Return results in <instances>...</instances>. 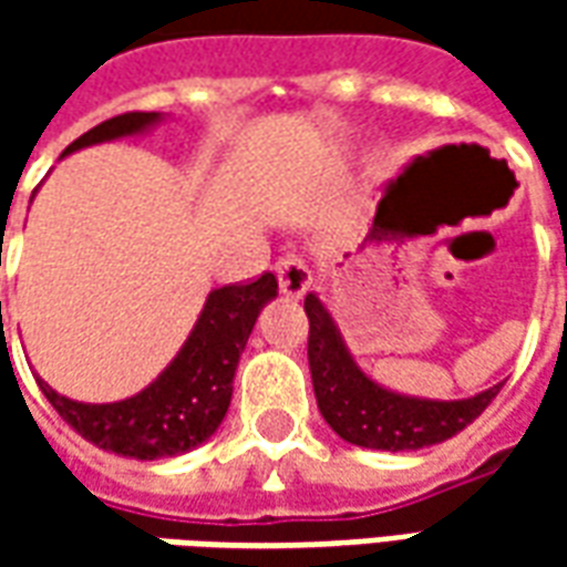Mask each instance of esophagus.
Returning a JSON list of instances; mask_svg holds the SVG:
<instances>
[{
    "instance_id": "1",
    "label": "esophagus",
    "mask_w": 567,
    "mask_h": 567,
    "mask_svg": "<svg viewBox=\"0 0 567 567\" xmlns=\"http://www.w3.org/2000/svg\"><path fill=\"white\" fill-rule=\"evenodd\" d=\"M276 279H279V291L285 297H303L312 285V270L303 258L285 255V258L276 260Z\"/></svg>"
}]
</instances>
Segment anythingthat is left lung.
I'll list each match as a JSON object with an SVG mask.
<instances>
[{"label": "left lung", "instance_id": "obj_1", "mask_svg": "<svg viewBox=\"0 0 567 567\" xmlns=\"http://www.w3.org/2000/svg\"><path fill=\"white\" fill-rule=\"evenodd\" d=\"M303 309L309 319V373L319 413L346 443L385 452L425 450L464 431L501 392V385H492L462 401L392 392L358 368L319 297L307 295Z\"/></svg>", "mask_w": 567, "mask_h": 567}]
</instances>
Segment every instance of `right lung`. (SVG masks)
<instances>
[{"label": "right lung", "instance_id": "right-lung-1", "mask_svg": "<svg viewBox=\"0 0 567 567\" xmlns=\"http://www.w3.org/2000/svg\"><path fill=\"white\" fill-rule=\"evenodd\" d=\"M161 121V112H127L109 117L100 127L87 130L81 140L72 142L63 157L100 142L142 136ZM276 295L279 282L272 272H264L251 285H224L209 291L185 346L161 370V377L133 398L115 404H81L54 392L44 380H39V389L66 425L105 452L154 462L197 450L227 416L239 355L251 337L260 309Z\"/></svg>", "mask_w": 567, "mask_h": 567}]
</instances>
